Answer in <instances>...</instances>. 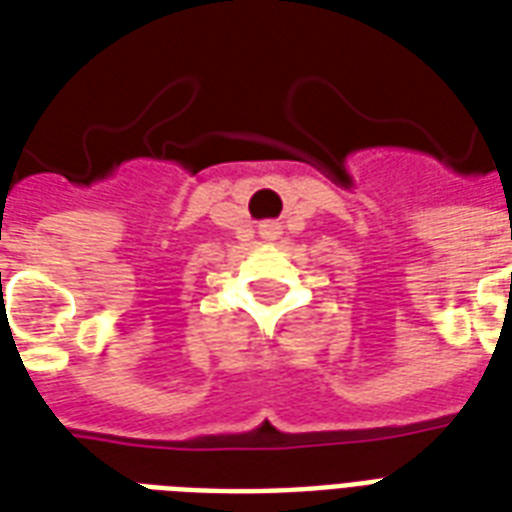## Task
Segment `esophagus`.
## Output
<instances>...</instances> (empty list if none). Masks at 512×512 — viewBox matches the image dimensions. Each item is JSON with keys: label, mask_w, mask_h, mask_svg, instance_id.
I'll return each mask as SVG.
<instances>
[{"label": "esophagus", "mask_w": 512, "mask_h": 512, "mask_svg": "<svg viewBox=\"0 0 512 512\" xmlns=\"http://www.w3.org/2000/svg\"><path fill=\"white\" fill-rule=\"evenodd\" d=\"M279 230H282V227L274 225V222H268V225L260 227V236L268 238V241H274V238H279Z\"/></svg>", "instance_id": "1"}]
</instances>
